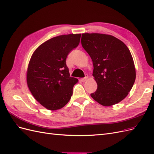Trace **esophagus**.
I'll use <instances>...</instances> for the list:
<instances>
[{"label":"esophagus","mask_w":154,"mask_h":154,"mask_svg":"<svg viewBox=\"0 0 154 154\" xmlns=\"http://www.w3.org/2000/svg\"><path fill=\"white\" fill-rule=\"evenodd\" d=\"M88 75L87 74V75H85V78H82L81 79V81L82 82H85V81H87V79H88Z\"/></svg>","instance_id":"1"}]
</instances>
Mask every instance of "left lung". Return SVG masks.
Masks as SVG:
<instances>
[{
  "mask_svg": "<svg viewBox=\"0 0 154 154\" xmlns=\"http://www.w3.org/2000/svg\"><path fill=\"white\" fill-rule=\"evenodd\" d=\"M81 42L92 59L97 85L91 97L103 106L118 103L127 96L136 76L127 46L113 36L100 33H83Z\"/></svg>",
  "mask_w": 154,
  "mask_h": 154,
  "instance_id": "8db88e82",
  "label": "left lung"
}]
</instances>
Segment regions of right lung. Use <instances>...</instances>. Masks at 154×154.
<instances>
[{"mask_svg": "<svg viewBox=\"0 0 154 154\" xmlns=\"http://www.w3.org/2000/svg\"><path fill=\"white\" fill-rule=\"evenodd\" d=\"M81 34L51 38L32 53L27 71V83L35 99L50 110L62 109L72 95L78 82L71 77L66 66L68 54L80 43Z\"/></svg>", "mask_w": 154, "mask_h": 154, "instance_id": "1", "label": "right lung"}]
</instances>
